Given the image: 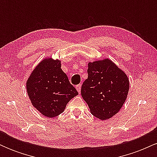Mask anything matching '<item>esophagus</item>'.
Returning <instances> with one entry per match:
<instances>
[{"instance_id": "obj_1", "label": "esophagus", "mask_w": 157, "mask_h": 157, "mask_svg": "<svg viewBox=\"0 0 157 157\" xmlns=\"http://www.w3.org/2000/svg\"><path fill=\"white\" fill-rule=\"evenodd\" d=\"M76 89L77 90V91H78L79 93H80L81 91V84H78L76 86Z\"/></svg>"}]
</instances>
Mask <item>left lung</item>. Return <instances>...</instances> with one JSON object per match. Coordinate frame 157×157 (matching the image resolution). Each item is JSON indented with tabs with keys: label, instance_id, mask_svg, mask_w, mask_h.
Masks as SVG:
<instances>
[{
	"label": "left lung",
	"instance_id": "obj_1",
	"mask_svg": "<svg viewBox=\"0 0 157 157\" xmlns=\"http://www.w3.org/2000/svg\"><path fill=\"white\" fill-rule=\"evenodd\" d=\"M88 78L81 87V95L91 114L100 120L112 117L121 109L127 98V75L109 59L89 62Z\"/></svg>",
	"mask_w": 157,
	"mask_h": 157
}]
</instances>
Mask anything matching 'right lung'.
Segmentation results:
<instances>
[{"label": "right lung", "instance_id": "obj_1", "mask_svg": "<svg viewBox=\"0 0 157 157\" xmlns=\"http://www.w3.org/2000/svg\"><path fill=\"white\" fill-rule=\"evenodd\" d=\"M26 90L32 105L50 118L63 112L66 104L78 94L61 69L60 61L51 57L36 66L26 81Z\"/></svg>", "mask_w": 157, "mask_h": 157}]
</instances>
